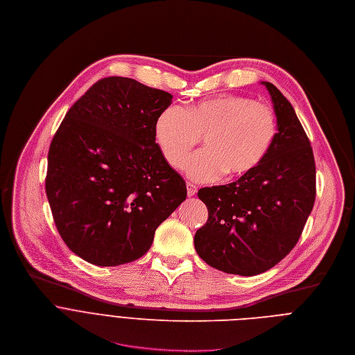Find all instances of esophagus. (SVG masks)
<instances>
[{"mask_svg": "<svg viewBox=\"0 0 355 355\" xmlns=\"http://www.w3.org/2000/svg\"><path fill=\"white\" fill-rule=\"evenodd\" d=\"M186 189H187V196H189V197L196 196V193H197V187H196L194 184L187 183V184H186Z\"/></svg>", "mask_w": 355, "mask_h": 355, "instance_id": "obj_1", "label": "esophagus"}]
</instances>
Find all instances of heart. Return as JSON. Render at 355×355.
<instances>
[{
	"label": "heart",
	"mask_w": 355,
	"mask_h": 355,
	"mask_svg": "<svg viewBox=\"0 0 355 355\" xmlns=\"http://www.w3.org/2000/svg\"><path fill=\"white\" fill-rule=\"evenodd\" d=\"M158 148L172 168H182L202 137V151L184 164L196 182L227 180L254 172L267 157L275 135L277 119L271 107L241 95H221L164 109L154 124Z\"/></svg>",
	"instance_id": "b5f03b06"
}]
</instances>
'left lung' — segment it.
Returning <instances> with one entry per match:
<instances>
[{
	"mask_svg": "<svg viewBox=\"0 0 355 355\" xmlns=\"http://www.w3.org/2000/svg\"><path fill=\"white\" fill-rule=\"evenodd\" d=\"M277 135L260 166L230 184L198 190L208 220L194 235L197 254L228 274H261L297 245L316 194L309 139L291 103L271 83Z\"/></svg>",
	"mask_w": 355,
	"mask_h": 355,
	"instance_id": "1",
	"label": "left lung"
}]
</instances>
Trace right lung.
Instances as JSON below:
<instances>
[{"instance_id":"right-lung-1","label":"right lung","mask_w":355,"mask_h":355,"mask_svg":"<svg viewBox=\"0 0 355 355\" xmlns=\"http://www.w3.org/2000/svg\"><path fill=\"white\" fill-rule=\"evenodd\" d=\"M172 95L109 77L71 107L49 150L46 194L58 234L85 261L113 267L144 256L186 200L182 176L155 143Z\"/></svg>"}]
</instances>
